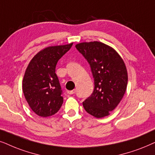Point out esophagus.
I'll use <instances>...</instances> for the list:
<instances>
[{
	"label": "esophagus",
	"instance_id": "esophagus-1",
	"mask_svg": "<svg viewBox=\"0 0 155 155\" xmlns=\"http://www.w3.org/2000/svg\"><path fill=\"white\" fill-rule=\"evenodd\" d=\"M76 92V89H74V90H72V91H67V93L69 94H75Z\"/></svg>",
	"mask_w": 155,
	"mask_h": 155
}]
</instances>
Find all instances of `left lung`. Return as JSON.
<instances>
[{
  "instance_id": "obj_1",
  "label": "left lung",
  "mask_w": 155,
  "mask_h": 155,
  "mask_svg": "<svg viewBox=\"0 0 155 155\" xmlns=\"http://www.w3.org/2000/svg\"><path fill=\"white\" fill-rule=\"evenodd\" d=\"M75 47L90 64L94 79V90L83 102L84 108L97 118L108 116L126 91L124 61L113 47L98 41L79 43Z\"/></svg>"
}]
</instances>
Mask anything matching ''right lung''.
Here are the masks:
<instances>
[{"mask_svg": "<svg viewBox=\"0 0 155 155\" xmlns=\"http://www.w3.org/2000/svg\"><path fill=\"white\" fill-rule=\"evenodd\" d=\"M73 43L42 49L30 61L22 80V91L34 113L48 117L58 112L63 104L62 91L55 69L59 59Z\"/></svg>", "mask_w": 155, "mask_h": 155, "instance_id": "1", "label": "right lung"}]
</instances>
